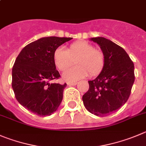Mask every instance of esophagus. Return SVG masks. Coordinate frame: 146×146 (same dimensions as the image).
<instances>
[{"label":"esophagus","mask_w":146,"mask_h":146,"mask_svg":"<svg viewBox=\"0 0 146 146\" xmlns=\"http://www.w3.org/2000/svg\"><path fill=\"white\" fill-rule=\"evenodd\" d=\"M67 84H68V86H76V84H77V83L76 82H68L67 83Z\"/></svg>","instance_id":"1"}]
</instances>
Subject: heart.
<instances>
[{"label":"heart","instance_id":"obj_1","mask_svg":"<svg viewBox=\"0 0 146 146\" xmlns=\"http://www.w3.org/2000/svg\"><path fill=\"white\" fill-rule=\"evenodd\" d=\"M75 60L76 66L67 70L62 74L63 79L68 82L78 81L89 75H99L104 68L105 58L101 50L85 41L73 42L66 50L57 48L53 53V61L58 70L63 71Z\"/></svg>","mask_w":146,"mask_h":146}]
</instances>
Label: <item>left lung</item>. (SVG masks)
<instances>
[{
    "label": "left lung",
    "mask_w": 146,
    "mask_h": 146,
    "mask_svg": "<svg viewBox=\"0 0 146 146\" xmlns=\"http://www.w3.org/2000/svg\"><path fill=\"white\" fill-rule=\"evenodd\" d=\"M99 44L105 63L100 74L88 81L89 89L83 96L86 109L96 116L111 114L127 101L135 81L134 64L125 50L108 39H90Z\"/></svg>",
    "instance_id": "obj_1"
}]
</instances>
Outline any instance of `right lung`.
<instances>
[{"label":"right lung","instance_id":"obj_1","mask_svg":"<svg viewBox=\"0 0 146 146\" xmlns=\"http://www.w3.org/2000/svg\"><path fill=\"white\" fill-rule=\"evenodd\" d=\"M72 37L47 36L31 42L16 58L12 69V88L19 104L39 116L57 111L66 84H50L60 76L53 53Z\"/></svg>","mask_w":146,"mask_h":146}]
</instances>
